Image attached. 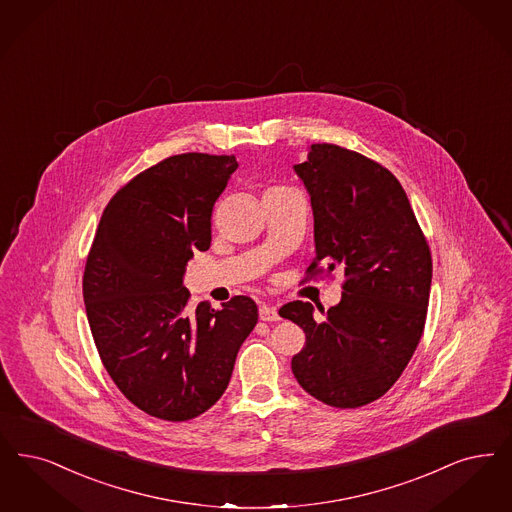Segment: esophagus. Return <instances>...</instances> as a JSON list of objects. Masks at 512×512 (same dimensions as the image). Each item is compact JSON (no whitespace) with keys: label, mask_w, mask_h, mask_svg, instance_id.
Segmentation results:
<instances>
[{"label":"esophagus","mask_w":512,"mask_h":512,"mask_svg":"<svg viewBox=\"0 0 512 512\" xmlns=\"http://www.w3.org/2000/svg\"><path fill=\"white\" fill-rule=\"evenodd\" d=\"M259 318L263 322H278L280 320V314L274 307H268V305H261L259 307Z\"/></svg>","instance_id":"34e87169"}]
</instances>
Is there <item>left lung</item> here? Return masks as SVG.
Masks as SVG:
<instances>
[{"instance_id":"left-lung-1","label":"left lung","mask_w":512,"mask_h":512,"mask_svg":"<svg viewBox=\"0 0 512 512\" xmlns=\"http://www.w3.org/2000/svg\"><path fill=\"white\" fill-rule=\"evenodd\" d=\"M310 196L316 259L345 270L339 305L324 322L293 301L280 316L305 331L293 356L299 385L333 408L381 398L408 366L425 328L432 261L398 179L366 156L335 144H312L293 165Z\"/></svg>"}]
</instances>
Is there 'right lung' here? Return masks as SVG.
<instances>
[{
  "label": "right lung",
  "mask_w": 512,
  "mask_h": 512,
  "mask_svg": "<svg viewBox=\"0 0 512 512\" xmlns=\"http://www.w3.org/2000/svg\"><path fill=\"white\" fill-rule=\"evenodd\" d=\"M234 156L179 154L137 175L104 209L83 272L87 320L123 396L164 421H188L225 392L257 305L238 295L188 307L184 272L211 246V213Z\"/></svg>",
  "instance_id": "1"
}]
</instances>
